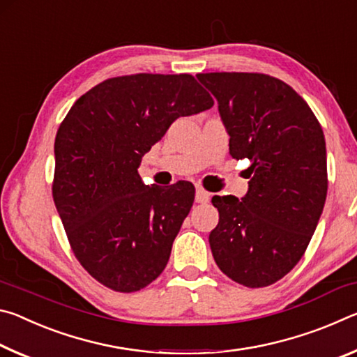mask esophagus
<instances>
[{
  "label": "esophagus",
  "instance_id": "1",
  "mask_svg": "<svg viewBox=\"0 0 357 357\" xmlns=\"http://www.w3.org/2000/svg\"><path fill=\"white\" fill-rule=\"evenodd\" d=\"M195 202L197 203H208L209 202V193L206 190H203V189H197Z\"/></svg>",
  "mask_w": 357,
  "mask_h": 357
}]
</instances>
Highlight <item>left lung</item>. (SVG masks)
Masks as SVG:
<instances>
[{
  "instance_id": "1",
  "label": "left lung",
  "mask_w": 357,
  "mask_h": 357,
  "mask_svg": "<svg viewBox=\"0 0 357 357\" xmlns=\"http://www.w3.org/2000/svg\"><path fill=\"white\" fill-rule=\"evenodd\" d=\"M219 102L233 159H249L243 200L213 197L219 223L209 245L220 271L249 288L287 275L309 245L328 193L321 126L279 78L252 72L198 74Z\"/></svg>"
}]
</instances>
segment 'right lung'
<instances>
[{"instance_id": "add662e5", "label": "right lung", "mask_w": 357, "mask_h": 357, "mask_svg": "<svg viewBox=\"0 0 357 357\" xmlns=\"http://www.w3.org/2000/svg\"><path fill=\"white\" fill-rule=\"evenodd\" d=\"M213 105L190 74H135L96 84L66 114L53 200L75 258L102 285L134 293L165 269L195 189L144 185L138 167L174 119Z\"/></svg>"}]
</instances>
